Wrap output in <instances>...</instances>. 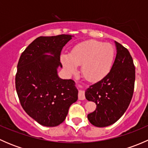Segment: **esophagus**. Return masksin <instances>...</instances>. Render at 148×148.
<instances>
[{"instance_id":"obj_1","label":"esophagus","mask_w":148,"mask_h":148,"mask_svg":"<svg viewBox=\"0 0 148 148\" xmlns=\"http://www.w3.org/2000/svg\"><path fill=\"white\" fill-rule=\"evenodd\" d=\"M78 97L79 100H84L85 99V95H84V92L82 90V89H79V95Z\"/></svg>"}]
</instances>
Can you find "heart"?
Listing matches in <instances>:
<instances>
[{
    "label": "heart",
    "instance_id": "obj_1",
    "mask_svg": "<svg viewBox=\"0 0 148 148\" xmlns=\"http://www.w3.org/2000/svg\"><path fill=\"white\" fill-rule=\"evenodd\" d=\"M114 58V49L111 44L90 40L78 44L70 53H63L61 62L68 75L75 74L79 65L82 72L90 82H97L110 73Z\"/></svg>",
    "mask_w": 148,
    "mask_h": 148
}]
</instances>
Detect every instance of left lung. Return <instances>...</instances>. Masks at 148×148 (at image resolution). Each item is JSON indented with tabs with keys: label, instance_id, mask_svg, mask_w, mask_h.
<instances>
[{
	"label": "left lung",
	"instance_id": "obj_1",
	"mask_svg": "<svg viewBox=\"0 0 148 148\" xmlns=\"http://www.w3.org/2000/svg\"><path fill=\"white\" fill-rule=\"evenodd\" d=\"M117 54L110 73L85 92V97L97 104L87 118L98 127L117 122L127 109L132 99L135 80V68L129 51L117 41Z\"/></svg>",
	"mask_w": 148,
	"mask_h": 148
}]
</instances>
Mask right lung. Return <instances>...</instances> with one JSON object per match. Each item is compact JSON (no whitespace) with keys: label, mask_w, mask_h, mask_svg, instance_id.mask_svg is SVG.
Returning a JSON list of instances; mask_svg holds the SVG:
<instances>
[{"label":"right lung","mask_w":148,"mask_h":148,"mask_svg":"<svg viewBox=\"0 0 148 148\" xmlns=\"http://www.w3.org/2000/svg\"><path fill=\"white\" fill-rule=\"evenodd\" d=\"M74 36H40L21 53L17 66L16 89L21 104L38 124L56 127L66 119L69 107L78 99L72 79H62V49Z\"/></svg>","instance_id":"obj_1"}]
</instances>
